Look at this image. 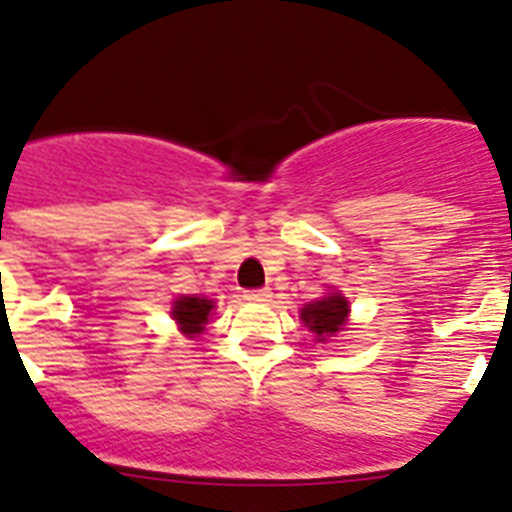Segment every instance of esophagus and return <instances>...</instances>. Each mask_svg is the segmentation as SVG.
<instances>
[{
  "label": "esophagus",
  "instance_id": "obj_1",
  "mask_svg": "<svg viewBox=\"0 0 512 512\" xmlns=\"http://www.w3.org/2000/svg\"><path fill=\"white\" fill-rule=\"evenodd\" d=\"M246 300H251V302H266L271 297V289L269 287H261V289H248L246 295Z\"/></svg>",
  "mask_w": 512,
  "mask_h": 512
}]
</instances>
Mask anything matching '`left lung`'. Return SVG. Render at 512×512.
I'll return each mask as SVG.
<instances>
[{
  "label": "left lung",
  "instance_id": "8db88e82",
  "mask_svg": "<svg viewBox=\"0 0 512 512\" xmlns=\"http://www.w3.org/2000/svg\"><path fill=\"white\" fill-rule=\"evenodd\" d=\"M348 318V302L346 297L330 292L328 297L302 307V320L310 325V330L318 336V341H325L328 336H336L343 330V320Z\"/></svg>",
  "mask_w": 512,
  "mask_h": 512
}]
</instances>
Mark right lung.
<instances>
[{
    "instance_id": "add662e5",
    "label": "right lung",
    "mask_w": 512,
    "mask_h": 512,
    "mask_svg": "<svg viewBox=\"0 0 512 512\" xmlns=\"http://www.w3.org/2000/svg\"><path fill=\"white\" fill-rule=\"evenodd\" d=\"M212 310V302L205 300V297H179L174 302V320L182 325V330L187 336H194V333H202L207 323V315Z\"/></svg>"
}]
</instances>
